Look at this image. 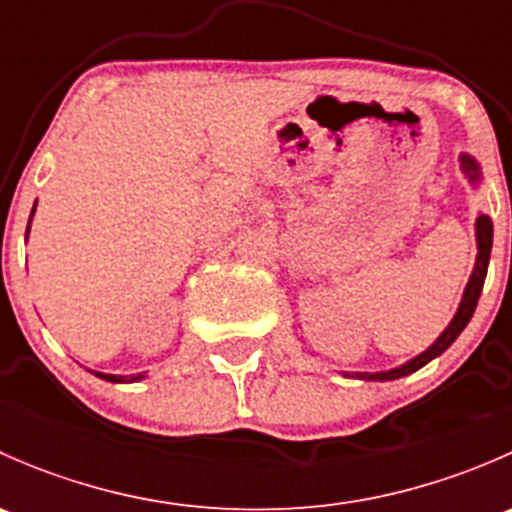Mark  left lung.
<instances>
[{"label":"left lung","instance_id":"obj_1","mask_svg":"<svg viewBox=\"0 0 512 512\" xmlns=\"http://www.w3.org/2000/svg\"><path fill=\"white\" fill-rule=\"evenodd\" d=\"M461 163H463V173L468 175V180H471V183H478L480 173H478L476 160H473L471 156H463ZM476 237H478L476 272H473V275H471V282H468L466 292H463L461 307H458L456 317H453V322L448 324L446 332H443L441 337L436 339V344H433V347H428L426 352L418 354L416 359L409 361V364L399 366V369H391V371H379V374H356V376H359V379H369V381L401 379V376L414 374V371L421 369V366H426L428 361L436 359L438 354H443L448 347H451L453 342H456L458 334H461L463 329H466V324L471 322L473 312H476L478 297H480V292H483L485 272H488V260H490V247H493V220H490L488 215H480V218H478V223H476Z\"/></svg>","mask_w":512,"mask_h":512}]
</instances>
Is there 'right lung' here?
Masks as SVG:
<instances>
[{"label":"right lung","mask_w":512,"mask_h":512,"mask_svg":"<svg viewBox=\"0 0 512 512\" xmlns=\"http://www.w3.org/2000/svg\"><path fill=\"white\" fill-rule=\"evenodd\" d=\"M29 230V227H27ZM96 376H101V379H106V381H118V384H123V381H138V379H143L141 374L138 376H113V374H96Z\"/></svg>","instance_id":"add662e5"}]
</instances>
